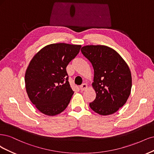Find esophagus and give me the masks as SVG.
Here are the masks:
<instances>
[{
	"label": "esophagus",
	"mask_w": 154,
	"mask_h": 154,
	"mask_svg": "<svg viewBox=\"0 0 154 154\" xmlns=\"http://www.w3.org/2000/svg\"><path fill=\"white\" fill-rule=\"evenodd\" d=\"M87 88H88V84L86 83H83L82 84H81V85L80 86V90L81 91L86 90Z\"/></svg>",
	"instance_id": "1"
}]
</instances>
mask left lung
<instances>
[{
	"label": "left lung",
	"instance_id": "8db88e82",
	"mask_svg": "<svg viewBox=\"0 0 154 154\" xmlns=\"http://www.w3.org/2000/svg\"><path fill=\"white\" fill-rule=\"evenodd\" d=\"M81 51L94 70L92 87L96 98L90 107L100 115H112L123 107L131 94L130 68L120 54L109 47L86 45Z\"/></svg>",
	"mask_w": 154,
	"mask_h": 154
}]
</instances>
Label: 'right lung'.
Returning a JSON list of instances; mask_svg holds the SVG:
<instances>
[{"instance_id": "right-lung-1", "label": "right lung", "mask_w": 154, "mask_h": 154, "mask_svg": "<svg viewBox=\"0 0 154 154\" xmlns=\"http://www.w3.org/2000/svg\"><path fill=\"white\" fill-rule=\"evenodd\" d=\"M81 45L53 43L34 56L25 74L27 95L37 109L56 116L67 107L74 91L66 68L80 51Z\"/></svg>"}]
</instances>
